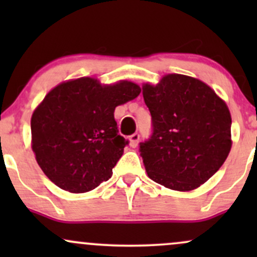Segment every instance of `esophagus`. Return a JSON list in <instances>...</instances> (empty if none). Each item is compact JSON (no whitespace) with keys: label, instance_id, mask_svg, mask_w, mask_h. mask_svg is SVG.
I'll return each instance as SVG.
<instances>
[{"label":"esophagus","instance_id":"34e87169","mask_svg":"<svg viewBox=\"0 0 257 257\" xmlns=\"http://www.w3.org/2000/svg\"><path fill=\"white\" fill-rule=\"evenodd\" d=\"M129 140H131V146L132 147H137L138 144H139V140H140V134H138V133H134V134L131 135Z\"/></svg>","mask_w":257,"mask_h":257}]
</instances>
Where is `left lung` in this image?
<instances>
[{
    "label": "left lung",
    "mask_w": 257,
    "mask_h": 257,
    "mask_svg": "<svg viewBox=\"0 0 257 257\" xmlns=\"http://www.w3.org/2000/svg\"><path fill=\"white\" fill-rule=\"evenodd\" d=\"M143 95L152 134L139 152L149 178L175 191L199 187L231 150L232 119L225 101L199 79L178 73L156 87L145 84Z\"/></svg>",
    "instance_id": "left-lung-1"
}]
</instances>
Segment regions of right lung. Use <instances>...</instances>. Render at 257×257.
<instances>
[{
	"label": "right lung",
	"instance_id": "obj_1",
	"mask_svg": "<svg viewBox=\"0 0 257 257\" xmlns=\"http://www.w3.org/2000/svg\"><path fill=\"white\" fill-rule=\"evenodd\" d=\"M140 91L128 81L100 85L88 77L49 91L31 118L32 151L48 179L72 193L107 181L129 144L119 135L114 108Z\"/></svg>",
	"mask_w": 257,
	"mask_h": 257
}]
</instances>
